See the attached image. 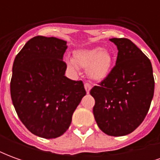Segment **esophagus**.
Masks as SVG:
<instances>
[{"instance_id":"34e87169","label":"esophagus","mask_w":160,"mask_h":160,"mask_svg":"<svg viewBox=\"0 0 160 160\" xmlns=\"http://www.w3.org/2000/svg\"><path fill=\"white\" fill-rule=\"evenodd\" d=\"M84 87H85V89H86V92H87V93H89V92H90L91 88H92V87H91L90 84H89V83H85Z\"/></svg>"}]
</instances>
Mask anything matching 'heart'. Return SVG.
<instances>
[{
	"label": "heart",
	"mask_w": 160,
	"mask_h": 160,
	"mask_svg": "<svg viewBox=\"0 0 160 160\" xmlns=\"http://www.w3.org/2000/svg\"><path fill=\"white\" fill-rule=\"evenodd\" d=\"M70 69L77 71V67L87 69V75L94 81L106 79L111 71L113 58L111 54L102 47L80 49L74 53L73 61L67 59Z\"/></svg>",
	"instance_id": "1"
}]
</instances>
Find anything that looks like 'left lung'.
<instances>
[{"label":"left lung","instance_id":"1","mask_svg":"<svg viewBox=\"0 0 160 160\" xmlns=\"http://www.w3.org/2000/svg\"><path fill=\"white\" fill-rule=\"evenodd\" d=\"M118 47L116 66L99 86L91 90L94 118L111 136L130 134L143 122L154 92L150 60L128 38H111Z\"/></svg>","mask_w":160,"mask_h":160}]
</instances>
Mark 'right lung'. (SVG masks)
Wrapping results in <instances>:
<instances>
[{"instance_id": "right-lung-1", "label": "right lung", "mask_w": 160, "mask_h": 160, "mask_svg": "<svg viewBox=\"0 0 160 160\" xmlns=\"http://www.w3.org/2000/svg\"><path fill=\"white\" fill-rule=\"evenodd\" d=\"M67 41L34 37L16 56L10 92L20 121L33 134L45 139L61 136L87 94L82 81L65 76L63 55Z\"/></svg>"}]
</instances>
